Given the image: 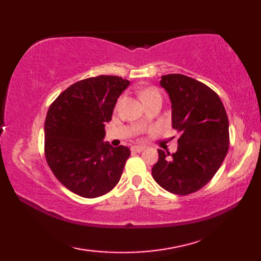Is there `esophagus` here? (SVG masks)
<instances>
[{"mask_svg": "<svg viewBox=\"0 0 261 261\" xmlns=\"http://www.w3.org/2000/svg\"><path fill=\"white\" fill-rule=\"evenodd\" d=\"M143 149H145V147H142V146H134V147H131V150L134 151V152H141Z\"/></svg>", "mask_w": 261, "mask_h": 261, "instance_id": "1", "label": "esophagus"}]
</instances>
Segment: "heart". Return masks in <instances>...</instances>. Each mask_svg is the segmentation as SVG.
I'll list each match as a JSON object with an SVG mask.
<instances>
[{
  "label": "heart",
  "instance_id": "b5f03b06",
  "mask_svg": "<svg viewBox=\"0 0 261 261\" xmlns=\"http://www.w3.org/2000/svg\"><path fill=\"white\" fill-rule=\"evenodd\" d=\"M158 92L154 90V88H146L145 91H142L141 93V98L145 97V96H148V95H151V94H157Z\"/></svg>",
  "mask_w": 261,
  "mask_h": 261
}]
</instances>
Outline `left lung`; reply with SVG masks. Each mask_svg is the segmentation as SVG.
Here are the masks:
<instances>
[{
	"label": "left lung",
	"instance_id": "8db88e82",
	"mask_svg": "<svg viewBox=\"0 0 261 261\" xmlns=\"http://www.w3.org/2000/svg\"><path fill=\"white\" fill-rule=\"evenodd\" d=\"M171 102V126L180 134L177 151L158 149L153 179L164 190L188 195L213 178L229 150V120L218 94L181 74L162 76Z\"/></svg>",
	"mask_w": 261,
	"mask_h": 261
}]
</instances>
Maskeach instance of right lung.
I'll list each match as a JSON object with an SVG mask.
<instances>
[{
	"mask_svg": "<svg viewBox=\"0 0 261 261\" xmlns=\"http://www.w3.org/2000/svg\"><path fill=\"white\" fill-rule=\"evenodd\" d=\"M130 82L101 75L75 83L55 99L45 122V154L56 178L77 195L95 198L118 184L130 149L104 142L121 93Z\"/></svg>",
	"mask_w": 261,
	"mask_h": 261,
	"instance_id": "obj_1",
	"label": "right lung"
}]
</instances>
